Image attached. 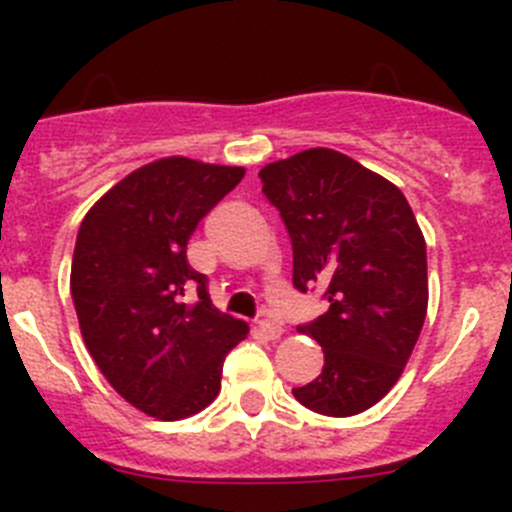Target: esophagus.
<instances>
[{
    "label": "esophagus",
    "instance_id": "obj_1",
    "mask_svg": "<svg viewBox=\"0 0 512 512\" xmlns=\"http://www.w3.org/2000/svg\"><path fill=\"white\" fill-rule=\"evenodd\" d=\"M257 329H260V332H262V337L272 339V342H275V339H280L282 334H285L282 324L275 322V319H262V322L257 324Z\"/></svg>",
    "mask_w": 512,
    "mask_h": 512
}]
</instances>
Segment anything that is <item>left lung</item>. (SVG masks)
Wrapping results in <instances>:
<instances>
[{
	"mask_svg": "<svg viewBox=\"0 0 512 512\" xmlns=\"http://www.w3.org/2000/svg\"><path fill=\"white\" fill-rule=\"evenodd\" d=\"M262 193L292 240L294 287H327L329 312L299 327L324 369L294 399L324 416L379 404L409 364L428 309L426 240L409 200L384 175L332 148L260 170Z\"/></svg>",
	"mask_w": 512,
	"mask_h": 512,
	"instance_id": "left-lung-1",
	"label": "left lung"
}]
</instances>
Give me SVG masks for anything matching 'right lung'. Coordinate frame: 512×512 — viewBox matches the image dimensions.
<instances>
[{
  "label": "right lung",
  "instance_id": "add662e5",
  "mask_svg": "<svg viewBox=\"0 0 512 512\" xmlns=\"http://www.w3.org/2000/svg\"><path fill=\"white\" fill-rule=\"evenodd\" d=\"M245 178L240 165L168 156L141 165L91 205L71 260L81 337L108 384L160 421L220 394L223 359L250 332L213 307L188 265L200 220ZM190 288L198 303H185Z\"/></svg>",
  "mask_w": 512,
  "mask_h": 512
}]
</instances>
